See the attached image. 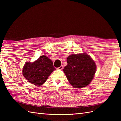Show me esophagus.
<instances>
[{
    "instance_id": "esophagus-1",
    "label": "esophagus",
    "mask_w": 121,
    "mask_h": 121,
    "mask_svg": "<svg viewBox=\"0 0 121 121\" xmlns=\"http://www.w3.org/2000/svg\"><path fill=\"white\" fill-rule=\"evenodd\" d=\"M63 69V65H61L60 67H58L57 68V69Z\"/></svg>"
}]
</instances>
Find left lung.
<instances>
[{"instance_id": "1", "label": "left lung", "mask_w": 121, "mask_h": 121, "mask_svg": "<svg viewBox=\"0 0 121 121\" xmlns=\"http://www.w3.org/2000/svg\"><path fill=\"white\" fill-rule=\"evenodd\" d=\"M67 65L64 72L71 85L76 88H82L91 83L96 72V65L86 53L72 54L67 59Z\"/></svg>"}]
</instances>
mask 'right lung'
<instances>
[{
  "mask_svg": "<svg viewBox=\"0 0 121 121\" xmlns=\"http://www.w3.org/2000/svg\"><path fill=\"white\" fill-rule=\"evenodd\" d=\"M55 69L52 61L48 57L42 56L33 63L26 62L22 73L29 82L36 86H39L46 81Z\"/></svg>",
  "mask_w": 121,
  "mask_h": 121,
  "instance_id": "obj_1",
  "label": "right lung"
}]
</instances>
